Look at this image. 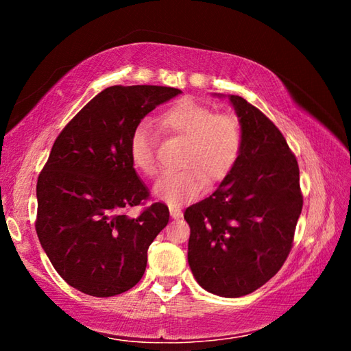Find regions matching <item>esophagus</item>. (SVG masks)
Listing matches in <instances>:
<instances>
[{"label":"esophagus","mask_w":351,"mask_h":351,"mask_svg":"<svg viewBox=\"0 0 351 351\" xmlns=\"http://www.w3.org/2000/svg\"><path fill=\"white\" fill-rule=\"evenodd\" d=\"M170 215H171V218H181L182 217V212H181V209L180 207H173V206H170Z\"/></svg>","instance_id":"obj_1"}]
</instances>
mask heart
<instances>
[{"label":"heart","instance_id":"heart-1","mask_svg":"<svg viewBox=\"0 0 351 351\" xmlns=\"http://www.w3.org/2000/svg\"><path fill=\"white\" fill-rule=\"evenodd\" d=\"M165 134L186 142L178 171L165 173L154 184V195L171 206L186 203L209 186L224 181L241 156L245 130L235 114L218 112L204 104L182 99L158 119ZM130 158L148 178L159 173L158 138L150 123L142 121L130 134Z\"/></svg>","mask_w":351,"mask_h":351}]
</instances>
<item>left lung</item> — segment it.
Here are the masks:
<instances>
[{
  "mask_svg": "<svg viewBox=\"0 0 351 351\" xmlns=\"http://www.w3.org/2000/svg\"><path fill=\"white\" fill-rule=\"evenodd\" d=\"M245 130L241 156L210 197L189 206V265L206 291L241 297L274 277L293 247L304 197L299 164L274 123L230 96Z\"/></svg>",
  "mask_w": 351,
  "mask_h": 351,
  "instance_id": "1",
  "label": "left lung"
}]
</instances>
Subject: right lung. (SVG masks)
<instances>
[{"label":"right lung","instance_id":"right-lung-1","mask_svg":"<svg viewBox=\"0 0 351 351\" xmlns=\"http://www.w3.org/2000/svg\"><path fill=\"white\" fill-rule=\"evenodd\" d=\"M181 91L170 86H110L91 99L52 145L37 181L35 230L52 266L71 287L94 297L133 288L147 251L169 223L130 158V134L158 105Z\"/></svg>","mask_w":351,"mask_h":351}]
</instances>
